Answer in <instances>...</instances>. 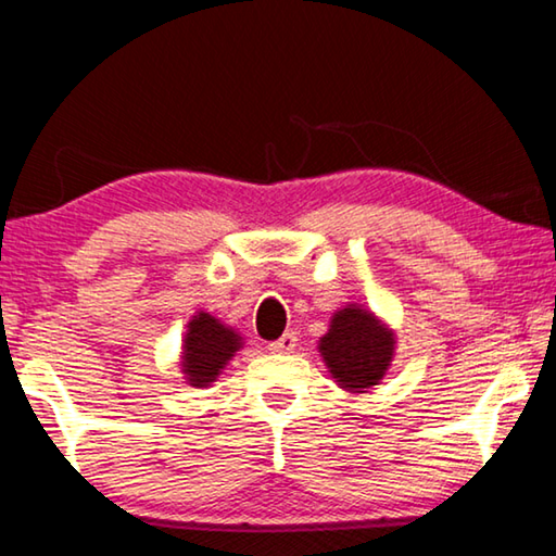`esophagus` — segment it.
I'll list each match as a JSON object with an SVG mask.
<instances>
[{
	"label": "esophagus",
	"instance_id": "1",
	"mask_svg": "<svg viewBox=\"0 0 556 556\" xmlns=\"http://www.w3.org/2000/svg\"><path fill=\"white\" fill-rule=\"evenodd\" d=\"M296 331H285L277 341L269 343V351L271 354H292V351L296 349Z\"/></svg>",
	"mask_w": 556,
	"mask_h": 556
}]
</instances>
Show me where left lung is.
<instances>
[{
    "instance_id": "left-lung-1",
    "label": "left lung",
    "mask_w": 556,
    "mask_h": 556,
    "mask_svg": "<svg viewBox=\"0 0 556 556\" xmlns=\"http://www.w3.org/2000/svg\"><path fill=\"white\" fill-rule=\"evenodd\" d=\"M393 331L361 306L333 314L319 341L324 364L341 389L364 393L381 381L393 358Z\"/></svg>"
}]
</instances>
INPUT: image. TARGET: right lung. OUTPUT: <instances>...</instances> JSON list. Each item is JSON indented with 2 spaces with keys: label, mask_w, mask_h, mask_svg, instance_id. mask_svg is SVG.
Listing matches in <instances>:
<instances>
[{
  "label": "right lung",
  "mask_w": 556,
  "mask_h": 556,
  "mask_svg": "<svg viewBox=\"0 0 556 556\" xmlns=\"http://www.w3.org/2000/svg\"><path fill=\"white\" fill-rule=\"evenodd\" d=\"M242 337H237L230 326L219 324L215 316L200 312L188 324L182 341V374L190 386L205 389L215 381L227 361L240 351Z\"/></svg>",
  "instance_id": "obj_1"
}]
</instances>
